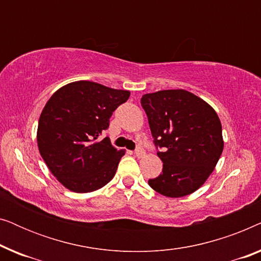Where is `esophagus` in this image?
Returning a JSON list of instances; mask_svg holds the SVG:
<instances>
[{"label":"esophagus","mask_w":261,"mask_h":261,"mask_svg":"<svg viewBox=\"0 0 261 261\" xmlns=\"http://www.w3.org/2000/svg\"><path fill=\"white\" fill-rule=\"evenodd\" d=\"M135 155H137L138 158H144V156H145V151H144V149H141V148H138L137 151H135Z\"/></svg>","instance_id":"obj_1"}]
</instances>
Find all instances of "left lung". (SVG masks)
I'll return each instance as SVG.
<instances>
[{"label":"left lung","instance_id":"8db88e82","mask_svg":"<svg viewBox=\"0 0 261 261\" xmlns=\"http://www.w3.org/2000/svg\"><path fill=\"white\" fill-rule=\"evenodd\" d=\"M147 115L163 173L148 180L163 196L183 197L198 190L215 169L223 151L222 126L210 105L183 89L145 94Z\"/></svg>","mask_w":261,"mask_h":261}]
</instances>
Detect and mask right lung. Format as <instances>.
<instances>
[{"label":"right lung","instance_id":"add662e5","mask_svg":"<svg viewBox=\"0 0 261 261\" xmlns=\"http://www.w3.org/2000/svg\"><path fill=\"white\" fill-rule=\"evenodd\" d=\"M128 90L90 81L64 85L51 96L38 123L39 152L60 184L85 194L98 190L115 176L123 149L109 138L99 140L113 112L129 97Z\"/></svg>","mask_w":261,"mask_h":261}]
</instances>
